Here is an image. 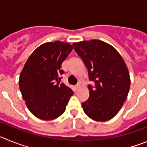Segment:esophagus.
I'll return each instance as SVG.
<instances>
[{
  "label": "esophagus",
  "mask_w": 147,
  "mask_h": 147,
  "mask_svg": "<svg viewBox=\"0 0 147 147\" xmlns=\"http://www.w3.org/2000/svg\"><path fill=\"white\" fill-rule=\"evenodd\" d=\"M80 88V84H78V85H76V86H75V89H76V90H77L79 89V88Z\"/></svg>",
  "instance_id": "esophagus-1"
}]
</instances>
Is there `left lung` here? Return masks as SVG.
<instances>
[{"label":"left lung","instance_id":"left-lung-1","mask_svg":"<svg viewBox=\"0 0 147 147\" xmlns=\"http://www.w3.org/2000/svg\"><path fill=\"white\" fill-rule=\"evenodd\" d=\"M74 49L88 71L89 98L82 103L88 117L97 121L113 118L129 93L130 78L121 56L113 46L98 40L74 42Z\"/></svg>","mask_w":147,"mask_h":147}]
</instances>
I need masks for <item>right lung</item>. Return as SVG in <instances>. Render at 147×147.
<instances>
[{"mask_svg":"<svg viewBox=\"0 0 147 147\" xmlns=\"http://www.w3.org/2000/svg\"><path fill=\"white\" fill-rule=\"evenodd\" d=\"M69 43L46 42L35 49L26 62L19 80V87L28 110L42 120L57 119L65 110L74 94L60 83L62 63L71 52Z\"/></svg>","mask_w":147,"mask_h":147,"instance_id":"obj_1","label":"right lung"}]
</instances>
